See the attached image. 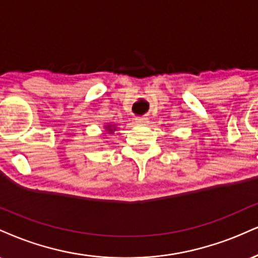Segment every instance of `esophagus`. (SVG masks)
<instances>
[{"label":"esophagus","instance_id":"1","mask_svg":"<svg viewBox=\"0 0 258 258\" xmlns=\"http://www.w3.org/2000/svg\"><path fill=\"white\" fill-rule=\"evenodd\" d=\"M135 120L137 123H147L149 119L145 116H137V117H135Z\"/></svg>","mask_w":258,"mask_h":258}]
</instances>
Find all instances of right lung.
<instances>
[{
	"instance_id": "add662e5",
	"label": "right lung",
	"mask_w": 258,
	"mask_h": 258,
	"mask_svg": "<svg viewBox=\"0 0 258 258\" xmlns=\"http://www.w3.org/2000/svg\"><path fill=\"white\" fill-rule=\"evenodd\" d=\"M114 128H115V127H111V126H108V127H107V131H108V132H109V133H113V130H114Z\"/></svg>"
}]
</instances>
